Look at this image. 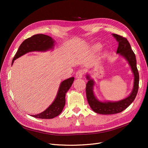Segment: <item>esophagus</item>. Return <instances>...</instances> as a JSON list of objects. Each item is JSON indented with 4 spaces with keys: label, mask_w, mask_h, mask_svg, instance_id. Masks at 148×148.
<instances>
[{
    "label": "esophagus",
    "mask_w": 148,
    "mask_h": 148,
    "mask_svg": "<svg viewBox=\"0 0 148 148\" xmlns=\"http://www.w3.org/2000/svg\"><path fill=\"white\" fill-rule=\"evenodd\" d=\"M84 74V71L83 69H79L77 71L76 73V78L77 79H81Z\"/></svg>",
    "instance_id": "1"
}]
</instances>
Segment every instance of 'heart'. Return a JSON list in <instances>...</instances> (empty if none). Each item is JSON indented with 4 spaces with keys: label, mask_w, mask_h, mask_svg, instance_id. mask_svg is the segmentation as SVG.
Segmentation results:
<instances>
[{
    "label": "heart",
    "mask_w": 148,
    "mask_h": 148,
    "mask_svg": "<svg viewBox=\"0 0 148 148\" xmlns=\"http://www.w3.org/2000/svg\"><path fill=\"white\" fill-rule=\"evenodd\" d=\"M98 46H99V45H96L95 47H98Z\"/></svg>",
    "instance_id": "heart-1"
}]
</instances>
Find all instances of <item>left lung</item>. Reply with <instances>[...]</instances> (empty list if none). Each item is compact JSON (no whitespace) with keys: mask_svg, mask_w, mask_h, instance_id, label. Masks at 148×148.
Here are the masks:
<instances>
[{"mask_svg":"<svg viewBox=\"0 0 148 148\" xmlns=\"http://www.w3.org/2000/svg\"><path fill=\"white\" fill-rule=\"evenodd\" d=\"M112 35L119 43L116 53L125 58L131 68V70L134 77V86L131 94L125 99L116 102H101L98 100L94 95V90H94L93 87L94 85V81L90 79L89 75H87L86 78L88 80V82L86 84V92L88 102L93 111L97 113L102 114H116L126 109L135 99L138 89L139 74L137 68L135 54L131 50V45L126 38L117 34Z\"/></svg>","mask_w":148,"mask_h":148,"instance_id":"left-lung-1","label":"left lung"}]
</instances>
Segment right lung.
<instances>
[{"label":"right lung","mask_w":148,"mask_h":148,"mask_svg":"<svg viewBox=\"0 0 148 148\" xmlns=\"http://www.w3.org/2000/svg\"><path fill=\"white\" fill-rule=\"evenodd\" d=\"M54 41L48 36L44 34H37L31 36L23 41L20 45L18 51L13 58L14 61L30 51H44L53 48ZM74 77H71L62 82L59 86L57 96L53 103L45 110L32 116L40 119H53L61 113L65 104V95L71 87Z\"/></svg>","instance_id":"obj_1"}]
</instances>
